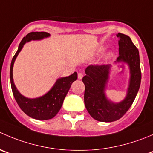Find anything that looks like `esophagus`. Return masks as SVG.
I'll return each instance as SVG.
<instances>
[{
	"mask_svg": "<svg viewBox=\"0 0 153 153\" xmlns=\"http://www.w3.org/2000/svg\"><path fill=\"white\" fill-rule=\"evenodd\" d=\"M83 78V73H81V72H78V78L79 80L82 79Z\"/></svg>",
	"mask_w": 153,
	"mask_h": 153,
	"instance_id": "34e87169",
	"label": "esophagus"
}]
</instances>
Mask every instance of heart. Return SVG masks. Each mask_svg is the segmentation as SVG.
Returning a JSON list of instances; mask_svg holds the SVG:
<instances>
[{
	"label": "heart",
	"instance_id": "1",
	"mask_svg": "<svg viewBox=\"0 0 153 153\" xmlns=\"http://www.w3.org/2000/svg\"><path fill=\"white\" fill-rule=\"evenodd\" d=\"M112 57V54H111V53H109V54H108V55H107V57H108V58H110V57Z\"/></svg>",
	"mask_w": 153,
	"mask_h": 153
}]
</instances>
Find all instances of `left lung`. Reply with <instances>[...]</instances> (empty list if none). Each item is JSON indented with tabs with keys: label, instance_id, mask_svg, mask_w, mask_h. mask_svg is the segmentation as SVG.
Segmentation results:
<instances>
[{
	"label": "left lung",
	"instance_id": "8db88e82",
	"mask_svg": "<svg viewBox=\"0 0 153 153\" xmlns=\"http://www.w3.org/2000/svg\"><path fill=\"white\" fill-rule=\"evenodd\" d=\"M119 61L128 63L130 67L129 87L123 102L113 103L106 99L105 84L108 79L110 67L105 65H90L86 68L82 81L85 86L84 104L90 116L100 122H114L120 119L132 105L141 81V71L138 49L128 36L119 33Z\"/></svg>",
	"mask_w": 153,
	"mask_h": 153
}]
</instances>
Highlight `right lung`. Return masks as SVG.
Here are the masks:
<instances>
[{
	"label": "right lung",
	"mask_w": 153,
	"mask_h": 153,
	"mask_svg": "<svg viewBox=\"0 0 153 153\" xmlns=\"http://www.w3.org/2000/svg\"><path fill=\"white\" fill-rule=\"evenodd\" d=\"M49 36L50 34L47 32H31L27 34L22 39L19 45L17 52L13 57L10 71L12 91L17 104L27 116L39 120H50L56 116V114L61 108L63 100L72 82L78 78V74L76 72L69 76L60 78L56 81L54 87L49 92L42 97L36 99H27L22 96L17 90L13 83V68L15 60L22 50L24 44L30 40L43 39L44 37H48Z\"/></svg>",
	"instance_id": "add662e5"
}]
</instances>
